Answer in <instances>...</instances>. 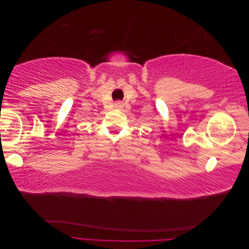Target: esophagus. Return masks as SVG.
I'll return each instance as SVG.
<instances>
[{"instance_id": "esophagus-1", "label": "esophagus", "mask_w": 249, "mask_h": 249, "mask_svg": "<svg viewBox=\"0 0 249 249\" xmlns=\"http://www.w3.org/2000/svg\"><path fill=\"white\" fill-rule=\"evenodd\" d=\"M115 108L116 109H122V108H123V104H122L121 102H118V103H115Z\"/></svg>"}]
</instances>
